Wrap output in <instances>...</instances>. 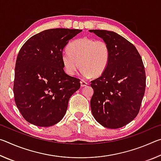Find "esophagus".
Returning a JSON list of instances; mask_svg holds the SVG:
<instances>
[{
	"mask_svg": "<svg viewBox=\"0 0 161 161\" xmlns=\"http://www.w3.org/2000/svg\"><path fill=\"white\" fill-rule=\"evenodd\" d=\"M80 84H81V87L85 86L87 85V84H88V83H87L86 81H84V80H81V81H80Z\"/></svg>",
	"mask_w": 161,
	"mask_h": 161,
	"instance_id": "34e87169",
	"label": "esophagus"
}]
</instances>
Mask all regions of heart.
I'll list each match as a JSON object with an SVG mask.
<instances>
[{
    "instance_id": "b5f03b06",
    "label": "heart",
    "mask_w": 161,
    "mask_h": 161,
    "mask_svg": "<svg viewBox=\"0 0 161 161\" xmlns=\"http://www.w3.org/2000/svg\"><path fill=\"white\" fill-rule=\"evenodd\" d=\"M110 48L103 40L84 37L72 42L68 46V52L62 54L64 72L72 76L79 67L81 75L86 77L102 75L110 60Z\"/></svg>"
}]
</instances>
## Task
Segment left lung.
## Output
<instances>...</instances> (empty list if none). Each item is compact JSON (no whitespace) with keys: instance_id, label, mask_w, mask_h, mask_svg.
I'll list each match as a JSON object with an SVG mask.
<instances>
[{"instance_id":"left-lung-1","label":"left lung","mask_w":161,"mask_h":161,"mask_svg":"<svg viewBox=\"0 0 161 161\" xmlns=\"http://www.w3.org/2000/svg\"><path fill=\"white\" fill-rule=\"evenodd\" d=\"M107 42L110 60L105 72L92 81L90 105L96 121L108 129L130 123L139 112L146 89V72L135 46L113 31L90 30Z\"/></svg>"}]
</instances>
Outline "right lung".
Here are the masks:
<instances>
[{"label": "right lung", "instance_id": "1", "mask_svg": "<svg viewBox=\"0 0 161 161\" xmlns=\"http://www.w3.org/2000/svg\"><path fill=\"white\" fill-rule=\"evenodd\" d=\"M81 30L55 28L33 35L19 51L13 92L16 106L27 121L41 127L58 124L67 111L80 80L64 72L62 54Z\"/></svg>", "mask_w": 161, "mask_h": 161}]
</instances>
